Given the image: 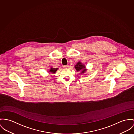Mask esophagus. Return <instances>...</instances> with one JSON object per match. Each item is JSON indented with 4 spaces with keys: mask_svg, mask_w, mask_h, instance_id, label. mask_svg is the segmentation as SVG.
Wrapping results in <instances>:
<instances>
[{
    "mask_svg": "<svg viewBox=\"0 0 134 134\" xmlns=\"http://www.w3.org/2000/svg\"><path fill=\"white\" fill-rule=\"evenodd\" d=\"M69 67V66L68 65H65V66H63V68H68Z\"/></svg>",
    "mask_w": 134,
    "mask_h": 134,
    "instance_id": "34e87169",
    "label": "esophagus"
}]
</instances>
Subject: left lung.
<instances>
[{"instance_id":"left-lung-1","label":"left lung","mask_w":134,"mask_h":134,"mask_svg":"<svg viewBox=\"0 0 134 134\" xmlns=\"http://www.w3.org/2000/svg\"><path fill=\"white\" fill-rule=\"evenodd\" d=\"M75 69H76L77 71L82 70V72H81L82 73H83L84 72L86 71V69H85V66L83 65H82L81 62H79V63L75 66Z\"/></svg>"}]
</instances>
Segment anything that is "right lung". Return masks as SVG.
Here are the masks:
<instances>
[{"instance_id": "right-lung-1", "label": "right lung", "mask_w": 134, "mask_h": 134, "mask_svg": "<svg viewBox=\"0 0 134 134\" xmlns=\"http://www.w3.org/2000/svg\"><path fill=\"white\" fill-rule=\"evenodd\" d=\"M57 70H58V68H51V69H50L49 71L51 72H52V73H55V72L57 71Z\"/></svg>"}]
</instances>
